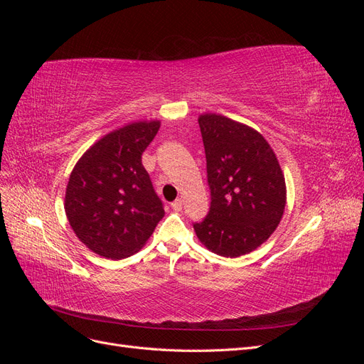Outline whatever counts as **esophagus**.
Returning a JSON list of instances; mask_svg holds the SVG:
<instances>
[{"mask_svg":"<svg viewBox=\"0 0 364 364\" xmlns=\"http://www.w3.org/2000/svg\"><path fill=\"white\" fill-rule=\"evenodd\" d=\"M171 208L174 209V211H181V209H182V200H181V199H176V200L171 203Z\"/></svg>","mask_w":364,"mask_h":364,"instance_id":"obj_1","label":"esophagus"}]
</instances>
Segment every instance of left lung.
<instances>
[{
    "label": "left lung",
    "mask_w": 364,
    "mask_h": 364,
    "mask_svg": "<svg viewBox=\"0 0 364 364\" xmlns=\"http://www.w3.org/2000/svg\"><path fill=\"white\" fill-rule=\"evenodd\" d=\"M211 206L194 223L200 243L220 257L255 250L278 228L287 190L277 155L261 134L217 114L199 117Z\"/></svg>",
    "instance_id": "obj_1"
}]
</instances>
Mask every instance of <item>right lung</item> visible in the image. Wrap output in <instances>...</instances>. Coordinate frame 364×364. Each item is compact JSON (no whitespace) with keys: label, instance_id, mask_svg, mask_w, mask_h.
<instances>
[{"label":"right lung","instance_id":"obj_1","mask_svg":"<svg viewBox=\"0 0 364 364\" xmlns=\"http://www.w3.org/2000/svg\"><path fill=\"white\" fill-rule=\"evenodd\" d=\"M161 123L138 121L98 139L75 164L65 213L82 243L97 255H134L164 217V205L141 162Z\"/></svg>","mask_w":364,"mask_h":364}]
</instances>
